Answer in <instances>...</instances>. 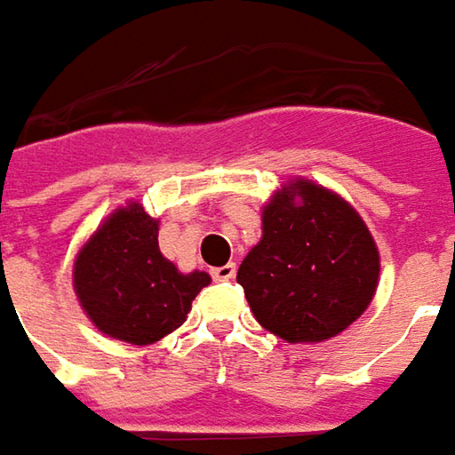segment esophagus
I'll return each instance as SVG.
<instances>
[{
    "instance_id": "34e87169",
    "label": "esophagus",
    "mask_w": 455,
    "mask_h": 455,
    "mask_svg": "<svg viewBox=\"0 0 455 455\" xmlns=\"http://www.w3.org/2000/svg\"><path fill=\"white\" fill-rule=\"evenodd\" d=\"M212 276H214V281L234 279L236 276V264H224V267L212 268Z\"/></svg>"
}]
</instances>
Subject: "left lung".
<instances>
[{"label": "left lung", "instance_id": "left-lung-1", "mask_svg": "<svg viewBox=\"0 0 455 455\" xmlns=\"http://www.w3.org/2000/svg\"><path fill=\"white\" fill-rule=\"evenodd\" d=\"M379 274V246L356 209L296 176L264 206L261 241L241 261L236 281L267 331L286 344H318L369 308Z\"/></svg>", "mask_w": 455, "mask_h": 455}]
</instances>
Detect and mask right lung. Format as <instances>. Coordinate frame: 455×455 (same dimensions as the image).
I'll list each match as a JSON object with an SVG mask.
<instances>
[{
    "mask_svg": "<svg viewBox=\"0 0 455 455\" xmlns=\"http://www.w3.org/2000/svg\"><path fill=\"white\" fill-rule=\"evenodd\" d=\"M72 281L79 306L99 331L132 346H149L187 321L191 301L212 276L179 271L159 251V219L129 202L82 243Z\"/></svg>",
    "mask_w": 455,
    "mask_h": 455,
    "instance_id": "add662e5",
    "label": "right lung"
}]
</instances>
